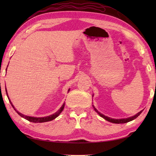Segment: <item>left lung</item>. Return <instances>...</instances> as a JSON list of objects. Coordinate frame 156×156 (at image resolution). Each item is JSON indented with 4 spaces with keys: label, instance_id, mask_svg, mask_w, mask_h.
I'll use <instances>...</instances> for the list:
<instances>
[{
    "label": "left lung",
    "instance_id": "left-lung-1",
    "mask_svg": "<svg viewBox=\"0 0 156 156\" xmlns=\"http://www.w3.org/2000/svg\"><path fill=\"white\" fill-rule=\"evenodd\" d=\"M92 97H93V95H92ZM92 107H93L94 111L97 112V113L101 116V117H102L103 119H105L106 121H109L111 122H112V123H117V124H120V123H126V122H129V121H131L134 120L135 119H136L139 115H140L142 111H143L144 110H141V111H140L139 112H137V113L136 115H135L133 116H132V117H127V118H125V119H112V118H111L109 117H107V116H105L103 114L101 113L100 112H99L97 108H95V107L94 105H92Z\"/></svg>",
    "mask_w": 156,
    "mask_h": 156
}]
</instances>
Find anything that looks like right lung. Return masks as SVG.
I'll use <instances>...</instances> for the list:
<instances>
[{
	"label": "right lung",
	"instance_id": "right-lung-1",
	"mask_svg": "<svg viewBox=\"0 0 156 156\" xmlns=\"http://www.w3.org/2000/svg\"><path fill=\"white\" fill-rule=\"evenodd\" d=\"M7 67H8V66H7ZM6 69H7V68H6ZM5 90H6V95H7V97H8V98H9L10 103H11V105H12V107H13V108L15 109V111L16 112H17V113H18L20 116H21V117L24 118L25 119H26V120H27V121H30V122H48V121H50L54 120V119H55L56 117H58V116L59 115V114H60L61 112H62V111L64 110V107H65V103L64 102V104L62 105V106L60 107V108H59L58 111H56V112H55V113L52 114V115H51L47 116V117H30V116L25 115H23V114L21 113V112H19L15 108L14 105H12V103L11 102V100H10V98H9V95H8V93H7V90H6V87H5ZM69 90H70V89L69 88V89H68V92L69 91Z\"/></svg>",
	"mask_w": 156,
	"mask_h": 156
}]
</instances>
